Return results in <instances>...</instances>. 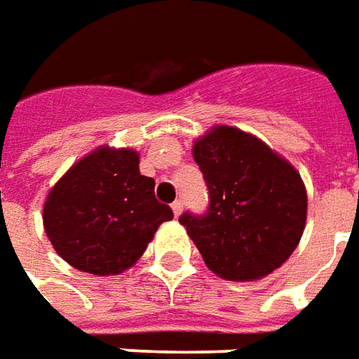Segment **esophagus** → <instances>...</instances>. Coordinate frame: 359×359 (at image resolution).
Here are the masks:
<instances>
[{
    "mask_svg": "<svg viewBox=\"0 0 359 359\" xmlns=\"http://www.w3.org/2000/svg\"><path fill=\"white\" fill-rule=\"evenodd\" d=\"M172 208V213H175V217H179L180 213H182V202L180 200H175V202L171 203Z\"/></svg>",
    "mask_w": 359,
    "mask_h": 359,
    "instance_id": "obj_1",
    "label": "esophagus"
}]
</instances>
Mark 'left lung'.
<instances>
[{"instance_id":"1","label":"left lung","mask_w":359,"mask_h":359,"mask_svg":"<svg viewBox=\"0 0 359 359\" xmlns=\"http://www.w3.org/2000/svg\"><path fill=\"white\" fill-rule=\"evenodd\" d=\"M208 187L205 213L179 217L213 273L254 280L290 257L306 226L300 175L256 136L217 126L194 144Z\"/></svg>"}]
</instances>
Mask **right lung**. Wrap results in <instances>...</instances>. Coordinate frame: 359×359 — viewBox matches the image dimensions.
Segmentation results:
<instances>
[{"label": "right lung", "instance_id": "obj_1", "mask_svg": "<svg viewBox=\"0 0 359 359\" xmlns=\"http://www.w3.org/2000/svg\"><path fill=\"white\" fill-rule=\"evenodd\" d=\"M156 180L140 175L133 149L100 148L73 165L51 188L43 229L59 256L92 275H118L133 267L171 221L157 202Z\"/></svg>", "mask_w": 359, "mask_h": 359}]
</instances>
